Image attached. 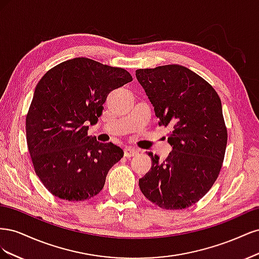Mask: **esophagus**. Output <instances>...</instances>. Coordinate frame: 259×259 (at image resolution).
<instances>
[{
    "label": "esophagus",
    "instance_id": "34e87169",
    "mask_svg": "<svg viewBox=\"0 0 259 259\" xmlns=\"http://www.w3.org/2000/svg\"><path fill=\"white\" fill-rule=\"evenodd\" d=\"M137 154H138V150H136V149L132 148V147L124 148V155L126 156V158H132V156H135Z\"/></svg>",
    "mask_w": 259,
    "mask_h": 259
}]
</instances>
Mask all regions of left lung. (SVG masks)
<instances>
[{
	"instance_id": "8db88e82",
	"label": "left lung",
	"mask_w": 259,
	"mask_h": 259,
	"mask_svg": "<svg viewBox=\"0 0 259 259\" xmlns=\"http://www.w3.org/2000/svg\"><path fill=\"white\" fill-rule=\"evenodd\" d=\"M136 77L154 108L159 126L169 127L167 158L148 152L151 168L139 179L145 197L164 209H183L208 192L222 169L227 127L222 101L209 83L184 66L138 69Z\"/></svg>"
}]
</instances>
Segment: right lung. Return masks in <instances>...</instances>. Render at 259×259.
I'll return each mask as SVG.
<instances>
[{"mask_svg": "<svg viewBox=\"0 0 259 259\" xmlns=\"http://www.w3.org/2000/svg\"><path fill=\"white\" fill-rule=\"evenodd\" d=\"M133 81L125 69L77 57L61 62L37 83L26 117L35 174L53 195L84 201L98 194L124 154L112 143L89 136L108 94Z\"/></svg>", "mask_w": 259, "mask_h": 259, "instance_id": "right-lung-1", "label": "right lung"}]
</instances>
